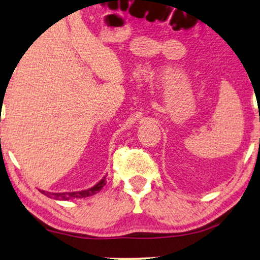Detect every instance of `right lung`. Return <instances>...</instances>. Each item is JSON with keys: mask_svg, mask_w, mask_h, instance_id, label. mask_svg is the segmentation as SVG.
Wrapping results in <instances>:
<instances>
[{"mask_svg": "<svg viewBox=\"0 0 260 260\" xmlns=\"http://www.w3.org/2000/svg\"><path fill=\"white\" fill-rule=\"evenodd\" d=\"M106 185V176L103 178L101 181L97 182L93 187L87 188V190L84 191H75V192H58V193H54V192H47L41 190L40 192L44 193L45 196L53 198V200H58V201H69V200H75V198H85V197H90L96 194L97 192H100L102 190L103 186Z\"/></svg>", "mask_w": 260, "mask_h": 260, "instance_id": "obj_1", "label": "right lung"}]
</instances>
